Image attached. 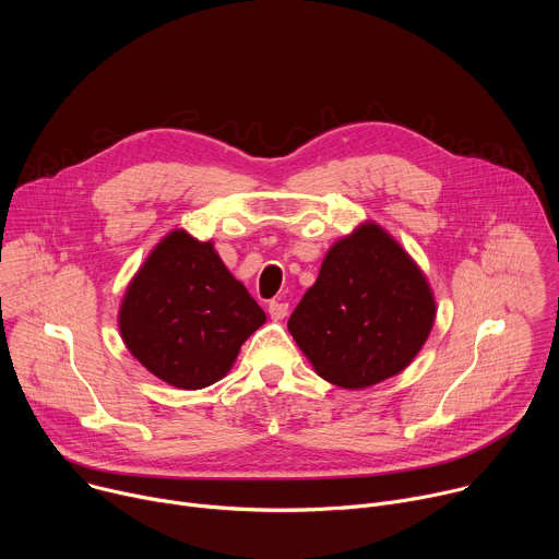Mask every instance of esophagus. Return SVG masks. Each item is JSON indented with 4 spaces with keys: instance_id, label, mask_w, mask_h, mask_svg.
<instances>
[{
    "instance_id": "34e87169",
    "label": "esophagus",
    "mask_w": 559,
    "mask_h": 559,
    "mask_svg": "<svg viewBox=\"0 0 559 559\" xmlns=\"http://www.w3.org/2000/svg\"><path fill=\"white\" fill-rule=\"evenodd\" d=\"M267 311H270V316L274 318V321H283V318L289 313V305L281 302V300H272Z\"/></svg>"
}]
</instances>
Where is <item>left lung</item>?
Segmentation results:
<instances>
[{"mask_svg":"<svg viewBox=\"0 0 559 559\" xmlns=\"http://www.w3.org/2000/svg\"><path fill=\"white\" fill-rule=\"evenodd\" d=\"M436 318L429 283L412 257L373 223L328 252L287 330L316 373L362 389L401 373Z\"/></svg>","mask_w":559,"mask_h":559,"instance_id":"1","label":"left lung"}]
</instances>
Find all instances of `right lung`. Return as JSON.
I'll use <instances>...</instances> for the list:
<instances>
[{"label": "right lung", "mask_w": 559, "mask_h": 559, "mask_svg": "<svg viewBox=\"0 0 559 559\" xmlns=\"http://www.w3.org/2000/svg\"><path fill=\"white\" fill-rule=\"evenodd\" d=\"M265 311L238 283L210 241L183 229L158 243L128 285L119 330L130 354L179 389L221 380Z\"/></svg>", "instance_id": "add662e5"}]
</instances>
